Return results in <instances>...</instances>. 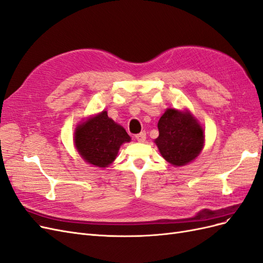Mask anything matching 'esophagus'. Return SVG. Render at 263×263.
I'll return each mask as SVG.
<instances>
[{"instance_id":"esophagus-1","label":"esophagus","mask_w":263,"mask_h":263,"mask_svg":"<svg viewBox=\"0 0 263 263\" xmlns=\"http://www.w3.org/2000/svg\"><path fill=\"white\" fill-rule=\"evenodd\" d=\"M135 138H136L139 142H144L146 140V132H141L137 134L136 136H135Z\"/></svg>"}]
</instances>
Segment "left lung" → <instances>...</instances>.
<instances>
[{
  "label": "left lung",
  "instance_id": "left-lung-1",
  "mask_svg": "<svg viewBox=\"0 0 263 263\" xmlns=\"http://www.w3.org/2000/svg\"><path fill=\"white\" fill-rule=\"evenodd\" d=\"M155 140L160 154L173 165H184L198 156L204 144L203 128L187 112L168 108L158 122Z\"/></svg>",
  "mask_w": 263,
  "mask_h": 263
}]
</instances>
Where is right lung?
<instances>
[{"mask_svg": "<svg viewBox=\"0 0 263 263\" xmlns=\"http://www.w3.org/2000/svg\"><path fill=\"white\" fill-rule=\"evenodd\" d=\"M130 141L121 125L107 116L106 110L77 127L74 145L86 162L105 168L112 163L122 144Z\"/></svg>", "mask_w": 263, "mask_h": 263, "instance_id": "add662e5", "label": "right lung"}]
</instances>
